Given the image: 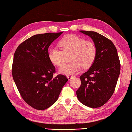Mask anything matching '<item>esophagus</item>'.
Segmentation results:
<instances>
[{
    "label": "esophagus",
    "instance_id": "esophagus-1",
    "mask_svg": "<svg viewBox=\"0 0 132 132\" xmlns=\"http://www.w3.org/2000/svg\"><path fill=\"white\" fill-rule=\"evenodd\" d=\"M67 77L68 78V79H69V80H70L71 79H72V78L73 77V76H72V75H67Z\"/></svg>",
    "mask_w": 132,
    "mask_h": 132
}]
</instances>
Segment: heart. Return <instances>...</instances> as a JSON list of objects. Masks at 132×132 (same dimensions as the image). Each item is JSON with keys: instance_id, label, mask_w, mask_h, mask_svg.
I'll list each match as a JSON object with an SVG mask.
<instances>
[{"instance_id": "b5f03b06", "label": "heart", "mask_w": 132, "mask_h": 132, "mask_svg": "<svg viewBox=\"0 0 132 132\" xmlns=\"http://www.w3.org/2000/svg\"><path fill=\"white\" fill-rule=\"evenodd\" d=\"M62 50L52 48L48 51V59L55 65L61 67L66 61V56L71 54V63L60 69L65 75H72L78 72L82 67L87 69L93 64L97 55L96 44L91 40H85L73 34L67 35L59 42Z\"/></svg>"}]
</instances>
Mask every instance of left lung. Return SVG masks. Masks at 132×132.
Returning <instances> with one entry per match:
<instances>
[{
	"instance_id": "1",
	"label": "left lung",
	"mask_w": 132,
	"mask_h": 132,
	"mask_svg": "<svg viewBox=\"0 0 132 132\" xmlns=\"http://www.w3.org/2000/svg\"><path fill=\"white\" fill-rule=\"evenodd\" d=\"M93 39L97 47L93 64L80 76L77 91L78 99L85 105L98 108L107 102L115 91L121 64L117 48L112 42L94 31H80Z\"/></svg>"
}]
</instances>
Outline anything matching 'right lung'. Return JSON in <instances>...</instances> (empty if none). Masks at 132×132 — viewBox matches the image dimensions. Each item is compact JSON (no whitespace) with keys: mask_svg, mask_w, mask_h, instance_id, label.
<instances>
[{"mask_svg":"<svg viewBox=\"0 0 132 132\" xmlns=\"http://www.w3.org/2000/svg\"><path fill=\"white\" fill-rule=\"evenodd\" d=\"M62 32L32 36L21 43L14 53V81L23 100L36 110L52 105L68 80L61 74L53 77L55 68L48 55V47Z\"/></svg>","mask_w":132,"mask_h":132,"instance_id":"add662e5","label":"right lung"}]
</instances>
